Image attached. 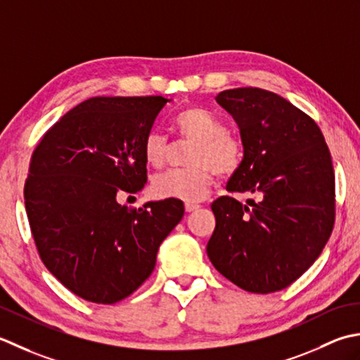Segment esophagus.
<instances>
[{"mask_svg": "<svg viewBox=\"0 0 360 360\" xmlns=\"http://www.w3.org/2000/svg\"><path fill=\"white\" fill-rule=\"evenodd\" d=\"M199 208H200V205H197V203H186V205H185L186 212H193V211L199 210Z\"/></svg>", "mask_w": 360, "mask_h": 360, "instance_id": "1", "label": "esophagus"}]
</instances>
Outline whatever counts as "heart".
I'll return each instance as SVG.
<instances>
[{
  "label": "heart",
  "mask_w": 360,
  "mask_h": 360,
  "mask_svg": "<svg viewBox=\"0 0 360 360\" xmlns=\"http://www.w3.org/2000/svg\"><path fill=\"white\" fill-rule=\"evenodd\" d=\"M174 124L183 138L194 141L186 157L189 166L157 175L152 181V193L160 199L200 202L210 194L214 171L219 175L238 171L244 155L242 143L226 130L217 115L203 107L181 110ZM167 149L166 136L157 130H150L143 139V157L152 167L165 165Z\"/></svg>",
  "instance_id": "b5f03b06"
}]
</instances>
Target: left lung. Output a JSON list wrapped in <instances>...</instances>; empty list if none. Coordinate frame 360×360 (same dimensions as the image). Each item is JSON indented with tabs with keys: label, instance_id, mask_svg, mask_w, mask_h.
Listing matches in <instances>:
<instances>
[{
	"label": "left lung",
	"instance_id": "left-lung-1",
	"mask_svg": "<svg viewBox=\"0 0 360 360\" xmlns=\"http://www.w3.org/2000/svg\"><path fill=\"white\" fill-rule=\"evenodd\" d=\"M216 101L236 121L244 148L226 191H248L261 200L242 205L224 195L212 202L208 258L247 292L281 290L312 266L331 236V153L315 121L272 91L233 88Z\"/></svg>",
	"mask_w": 360,
	"mask_h": 360
}]
</instances>
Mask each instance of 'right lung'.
Wrapping results in <instances>:
<instances>
[{"instance_id":"right-lung-1","label":"right lung","mask_w":360,"mask_h":360,"mask_svg":"<svg viewBox=\"0 0 360 360\" xmlns=\"http://www.w3.org/2000/svg\"><path fill=\"white\" fill-rule=\"evenodd\" d=\"M169 101H84L43 135L32 153L25 205L37 250L49 272L86 302L113 304L134 293L185 214L177 199L138 210L118 202L148 181L143 139Z\"/></svg>"}]
</instances>
